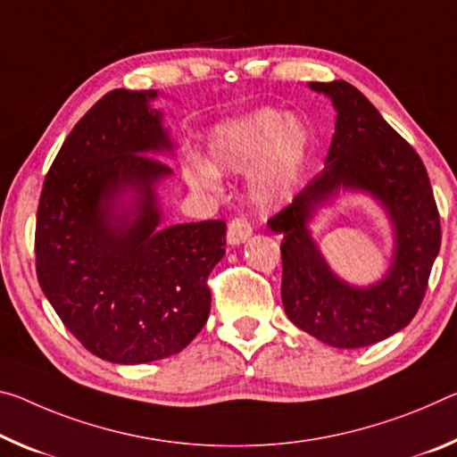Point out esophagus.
<instances>
[{
  "label": "esophagus",
  "instance_id": "34e87169",
  "mask_svg": "<svg viewBox=\"0 0 457 457\" xmlns=\"http://www.w3.org/2000/svg\"><path fill=\"white\" fill-rule=\"evenodd\" d=\"M252 236V226L245 217H234L228 226V242L234 245L244 244Z\"/></svg>",
  "mask_w": 457,
  "mask_h": 457
}]
</instances>
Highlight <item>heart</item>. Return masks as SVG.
<instances>
[{
  "label": "heart",
  "instance_id": "heart-1",
  "mask_svg": "<svg viewBox=\"0 0 457 457\" xmlns=\"http://www.w3.org/2000/svg\"><path fill=\"white\" fill-rule=\"evenodd\" d=\"M309 146L307 129L277 110H258L217 126L207 140L209 164L191 162L187 179L197 189H215L217 172L254 169V195L260 203H277L291 193Z\"/></svg>",
  "mask_w": 457,
  "mask_h": 457
}]
</instances>
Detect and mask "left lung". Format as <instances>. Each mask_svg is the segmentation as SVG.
Instances as JSON below:
<instances>
[{
    "label": "left lung",
    "mask_w": 457,
    "mask_h": 457,
    "mask_svg": "<svg viewBox=\"0 0 457 457\" xmlns=\"http://www.w3.org/2000/svg\"><path fill=\"white\" fill-rule=\"evenodd\" d=\"M331 97L336 134L320 175L268 220L282 234V305L296 328L336 347H366L407 328L421 307L441 245L429 175L415 148L390 128L356 87L311 83ZM374 194L394 220L397 250L385 281L356 289L339 281L310 240L306 223L337 188Z\"/></svg>",
    "instance_id": "left-lung-1"
}]
</instances>
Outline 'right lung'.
Masks as SVG:
<instances>
[{
	"label": "right lung",
	"mask_w": 457,
	"mask_h": 457,
	"mask_svg": "<svg viewBox=\"0 0 457 457\" xmlns=\"http://www.w3.org/2000/svg\"><path fill=\"white\" fill-rule=\"evenodd\" d=\"M156 91L105 93L71 129L46 172L36 213V274L72 336L97 358L144 364L169 358L203 329L207 278L226 254V221L158 229L154 183L170 169ZM128 186L134 214L114 212Z\"/></svg>",
	"instance_id": "add662e5"
}]
</instances>
